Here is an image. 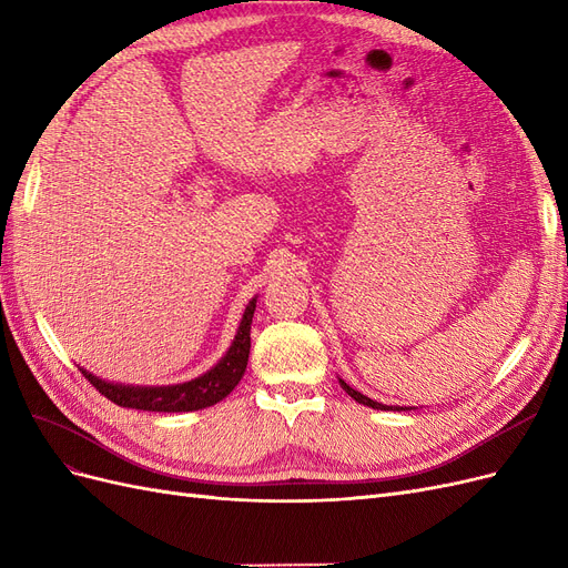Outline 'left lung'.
Returning a JSON list of instances; mask_svg holds the SVG:
<instances>
[{
	"label": "left lung",
	"mask_w": 568,
	"mask_h": 568,
	"mask_svg": "<svg viewBox=\"0 0 568 568\" xmlns=\"http://www.w3.org/2000/svg\"><path fill=\"white\" fill-rule=\"evenodd\" d=\"M338 384H341V388L346 390L353 400H357L359 405H367V407H374V409H393V412H400V409H412V407H400V405H382V403H376V400H372V398H367V395H363L359 390H355V388H351L346 382L343 379H338Z\"/></svg>",
	"instance_id": "1"
}]
</instances>
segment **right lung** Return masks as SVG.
Segmentation results:
<instances>
[{"label":"right lung","instance_id":"1","mask_svg":"<svg viewBox=\"0 0 568 568\" xmlns=\"http://www.w3.org/2000/svg\"><path fill=\"white\" fill-rule=\"evenodd\" d=\"M255 311V298L248 301L242 322H239L236 336L232 341L230 351L222 355L220 363L211 367L205 374L196 376L192 382L173 384V386H125V384H111L99 379L92 372L82 369V376L88 379L101 395L120 407L132 409H146V412H194L211 407L234 390V386L242 382V376L248 365L251 353V322Z\"/></svg>","mask_w":568,"mask_h":568}]
</instances>
